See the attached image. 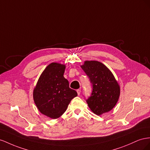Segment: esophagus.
Here are the masks:
<instances>
[{"instance_id": "esophagus-1", "label": "esophagus", "mask_w": 150, "mask_h": 150, "mask_svg": "<svg viewBox=\"0 0 150 150\" xmlns=\"http://www.w3.org/2000/svg\"><path fill=\"white\" fill-rule=\"evenodd\" d=\"M76 92H77L78 95L79 96L80 94V92H81V90L80 89H77V90H76Z\"/></svg>"}]
</instances>
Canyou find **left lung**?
Listing matches in <instances>:
<instances>
[{
  "label": "left lung",
  "mask_w": 150,
  "mask_h": 150,
  "mask_svg": "<svg viewBox=\"0 0 150 150\" xmlns=\"http://www.w3.org/2000/svg\"><path fill=\"white\" fill-rule=\"evenodd\" d=\"M81 67L92 85L91 96L86 100L89 108L98 115L109 112L120 95V87L112 72L97 61H86Z\"/></svg>",
  "instance_id": "obj_1"
}]
</instances>
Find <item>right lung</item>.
Listing matches in <instances>:
<instances>
[{"instance_id":"1","label":"right lung","mask_w":150,"mask_h":150,"mask_svg":"<svg viewBox=\"0 0 150 150\" xmlns=\"http://www.w3.org/2000/svg\"><path fill=\"white\" fill-rule=\"evenodd\" d=\"M65 70L64 65L51 63L42 71L34 89V101L38 109L52 119L60 117L71 99L77 96L63 76Z\"/></svg>"}]
</instances>
